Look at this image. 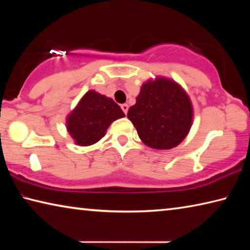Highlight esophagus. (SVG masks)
Here are the masks:
<instances>
[{"mask_svg": "<svg viewBox=\"0 0 250 250\" xmlns=\"http://www.w3.org/2000/svg\"><path fill=\"white\" fill-rule=\"evenodd\" d=\"M121 109L122 110H124V112L125 113V115H126V113H128V109H129V105L128 104H121Z\"/></svg>", "mask_w": 250, "mask_h": 250, "instance_id": "obj_1", "label": "esophagus"}]
</instances>
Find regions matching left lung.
<instances>
[{"mask_svg": "<svg viewBox=\"0 0 250 250\" xmlns=\"http://www.w3.org/2000/svg\"><path fill=\"white\" fill-rule=\"evenodd\" d=\"M126 117L141 141L155 150H170L184 140L193 125L192 101L171 78L156 76L142 84Z\"/></svg>", "mask_w": 250, "mask_h": 250, "instance_id": "1", "label": "left lung"}]
</instances>
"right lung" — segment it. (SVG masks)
<instances>
[{
  "mask_svg": "<svg viewBox=\"0 0 250 250\" xmlns=\"http://www.w3.org/2000/svg\"><path fill=\"white\" fill-rule=\"evenodd\" d=\"M124 117V111L111 98L88 90L66 117V129L75 145L88 146L103 139L109 125Z\"/></svg>",
  "mask_w": 250,
  "mask_h": 250,
  "instance_id": "1",
  "label": "right lung"
}]
</instances>
